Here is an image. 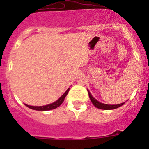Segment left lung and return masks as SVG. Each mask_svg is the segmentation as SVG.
<instances>
[{
	"mask_svg": "<svg viewBox=\"0 0 149 149\" xmlns=\"http://www.w3.org/2000/svg\"><path fill=\"white\" fill-rule=\"evenodd\" d=\"M87 91L88 93H89V98H90L91 101H92V103L93 104V105H94L95 107H97V108L98 109H101V110H114V109H116L118 108V107H119L122 106V105L125 104V102L122 104H107L101 103V102L98 101V100H96L95 98L92 95V94H91L90 92H89L88 89Z\"/></svg>",
	"mask_w": 149,
	"mask_h": 149,
	"instance_id": "left-lung-1",
	"label": "left lung"
}]
</instances>
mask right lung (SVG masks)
Here are the masks:
<instances>
[{
    "label": "right lung",
    "instance_id": "right-lung-1",
    "mask_svg": "<svg viewBox=\"0 0 149 149\" xmlns=\"http://www.w3.org/2000/svg\"><path fill=\"white\" fill-rule=\"evenodd\" d=\"M69 89H70V88H68L60 98H58V99L56 100V101H54V102H53V103L49 104L44 105V106H30V105H27L26 104H25L27 107L32 109V110H39V111H46V110H53V109H56V107H60L63 101H64V99H65V96L68 94Z\"/></svg>",
    "mask_w": 149,
    "mask_h": 149
}]
</instances>
